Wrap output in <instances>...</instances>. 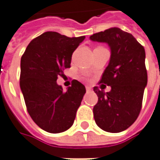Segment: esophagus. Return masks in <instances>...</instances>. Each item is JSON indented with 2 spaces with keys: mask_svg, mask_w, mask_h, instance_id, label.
Masks as SVG:
<instances>
[{
  "mask_svg": "<svg viewBox=\"0 0 160 160\" xmlns=\"http://www.w3.org/2000/svg\"><path fill=\"white\" fill-rule=\"evenodd\" d=\"M86 90H87V92H91L92 91V88H90V87H86Z\"/></svg>",
  "mask_w": 160,
  "mask_h": 160,
  "instance_id": "obj_1",
  "label": "esophagus"
}]
</instances>
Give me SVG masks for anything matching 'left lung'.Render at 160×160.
Listing matches in <instances>:
<instances>
[{
  "label": "left lung",
  "mask_w": 160,
  "mask_h": 160,
  "mask_svg": "<svg viewBox=\"0 0 160 160\" xmlns=\"http://www.w3.org/2000/svg\"><path fill=\"white\" fill-rule=\"evenodd\" d=\"M90 40L105 42L111 49L109 64L99 81L110 86L111 91L93 88L98 96L93 107L94 120L102 130L120 132L134 123L141 110L147 85L145 48L131 33L119 28L93 33Z\"/></svg>",
  "instance_id": "8db88e82"
}]
</instances>
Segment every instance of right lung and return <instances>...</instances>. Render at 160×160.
<instances>
[{
	"mask_svg": "<svg viewBox=\"0 0 160 160\" xmlns=\"http://www.w3.org/2000/svg\"><path fill=\"white\" fill-rule=\"evenodd\" d=\"M84 39L46 32L30 42L21 59L20 87L26 107L34 123L48 132L72 127L86 93L85 86L76 80L66 92L56 82L70 68L72 53Z\"/></svg>",
	"mask_w": 160,
	"mask_h": 160,
	"instance_id": "right-lung-1",
	"label": "right lung"
}]
</instances>
